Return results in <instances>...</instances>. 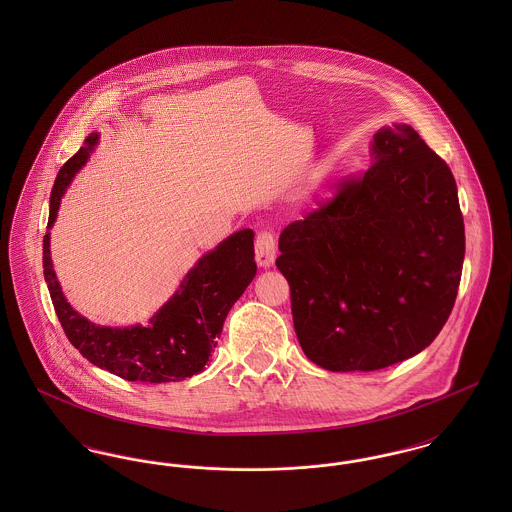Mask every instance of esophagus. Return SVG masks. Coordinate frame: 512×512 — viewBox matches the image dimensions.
<instances>
[{
  "label": "esophagus",
  "mask_w": 512,
  "mask_h": 512,
  "mask_svg": "<svg viewBox=\"0 0 512 512\" xmlns=\"http://www.w3.org/2000/svg\"><path fill=\"white\" fill-rule=\"evenodd\" d=\"M255 259L261 267H270L276 259V236L263 230L255 238Z\"/></svg>",
  "instance_id": "34e87169"
}]
</instances>
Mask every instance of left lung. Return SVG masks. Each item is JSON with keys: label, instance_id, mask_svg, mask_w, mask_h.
I'll return each mask as SVG.
<instances>
[{"label": "left lung", "instance_id": "obj_1", "mask_svg": "<svg viewBox=\"0 0 512 512\" xmlns=\"http://www.w3.org/2000/svg\"><path fill=\"white\" fill-rule=\"evenodd\" d=\"M374 165L280 234L305 355L332 372H370L420 353L453 311L464 222L447 163L409 124L374 134Z\"/></svg>", "mask_w": 512, "mask_h": 512}]
</instances>
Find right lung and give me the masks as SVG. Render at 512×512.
<instances>
[{"mask_svg":"<svg viewBox=\"0 0 512 512\" xmlns=\"http://www.w3.org/2000/svg\"><path fill=\"white\" fill-rule=\"evenodd\" d=\"M98 134H90L57 174L49 197L48 228L57 217L59 201L74 174L88 161ZM253 230L245 228L203 255L180 290L159 309L147 326H96L67 303L49 257V234L44 236V276L55 315L74 347L92 365L128 382L163 384L192 378L209 363L217 347L224 318L253 280L257 265Z\"/></svg>","mask_w":512,"mask_h":512,"instance_id":"obj_1","label":"right lung"}]
</instances>
